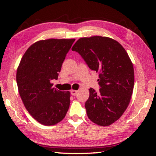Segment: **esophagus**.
Listing matches in <instances>:
<instances>
[{
	"instance_id": "obj_1",
	"label": "esophagus",
	"mask_w": 156,
	"mask_h": 156,
	"mask_svg": "<svg viewBox=\"0 0 156 156\" xmlns=\"http://www.w3.org/2000/svg\"><path fill=\"white\" fill-rule=\"evenodd\" d=\"M78 91H77V90H71V94H72V96H76V95L77 94Z\"/></svg>"
}]
</instances>
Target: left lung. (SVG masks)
<instances>
[{
  "instance_id": "1",
  "label": "left lung",
  "mask_w": 156,
  "mask_h": 156,
  "mask_svg": "<svg viewBox=\"0 0 156 156\" xmlns=\"http://www.w3.org/2000/svg\"><path fill=\"white\" fill-rule=\"evenodd\" d=\"M72 49L99 74V91L89 89L84 105L88 118L98 125L109 126L122 116L131 100L134 86L133 63L124 47L108 37L81 38Z\"/></svg>"
}]
</instances>
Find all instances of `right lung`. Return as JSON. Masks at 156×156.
I'll use <instances>...</instances> for the list:
<instances>
[{
    "instance_id": "right-lung-1",
    "label": "right lung",
    "mask_w": 156,
    "mask_h": 156,
    "mask_svg": "<svg viewBox=\"0 0 156 156\" xmlns=\"http://www.w3.org/2000/svg\"><path fill=\"white\" fill-rule=\"evenodd\" d=\"M75 39H47L29 47L18 65L16 82L26 109L39 123L54 125L65 117L70 92L52 87Z\"/></svg>"
}]
</instances>
